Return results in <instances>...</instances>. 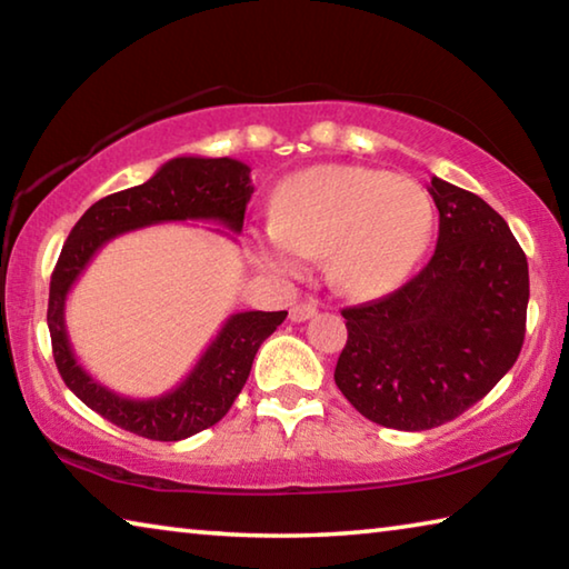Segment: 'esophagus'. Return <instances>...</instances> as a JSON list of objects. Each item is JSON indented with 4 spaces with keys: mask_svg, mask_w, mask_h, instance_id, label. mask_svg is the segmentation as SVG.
<instances>
[{
    "mask_svg": "<svg viewBox=\"0 0 569 569\" xmlns=\"http://www.w3.org/2000/svg\"><path fill=\"white\" fill-rule=\"evenodd\" d=\"M316 313H319V308H316L313 303H296L291 308V313H288V319H291L293 323H303L308 319H313Z\"/></svg>",
    "mask_w": 569,
    "mask_h": 569,
    "instance_id": "obj_1",
    "label": "esophagus"
}]
</instances>
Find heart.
I'll list each match as a JSON object with an SVG mask.
<instances>
[{
	"instance_id": "heart-1",
	"label": "heart",
	"mask_w": 569,
	"mask_h": 569,
	"mask_svg": "<svg viewBox=\"0 0 569 569\" xmlns=\"http://www.w3.org/2000/svg\"><path fill=\"white\" fill-rule=\"evenodd\" d=\"M435 203L417 180L361 166H319L288 178L273 220L253 250L273 273L296 278L326 256V276L346 296H381L407 276L435 233Z\"/></svg>"
}]
</instances>
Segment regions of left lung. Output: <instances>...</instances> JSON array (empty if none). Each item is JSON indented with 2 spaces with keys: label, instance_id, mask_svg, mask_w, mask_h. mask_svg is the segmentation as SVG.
<instances>
[{
  "label": "left lung",
  "instance_id": "8db88e82",
  "mask_svg": "<svg viewBox=\"0 0 569 569\" xmlns=\"http://www.w3.org/2000/svg\"><path fill=\"white\" fill-rule=\"evenodd\" d=\"M439 240L431 261L379 301L343 308L349 341L336 387L366 419L423 431L485 399L525 341V250L475 192L431 178Z\"/></svg>",
  "mask_w": 569,
  "mask_h": 569
}]
</instances>
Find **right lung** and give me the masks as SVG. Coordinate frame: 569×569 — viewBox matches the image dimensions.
Segmentation results:
<instances>
[{
    "label": "right lung",
    "mask_w": 569,
    "mask_h": 569,
    "mask_svg": "<svg viewBox=\"0 0 569 569\" xmlns=\"http://www.w3.org/2000/svg\"><path fill=\"white\" fill-rule=\"evenodd\" d=\"M253 196L250 168L233 158H172L142 186L112 192L77 220L64 240L50 281L47 326L60 377L82 403L132 435L180 441L213 427L233 407L253 366L256 351L283 323L288 311H240L226 323L178 387L150 399L112 391L82 369L64 323V303L77 278L112 238L130 230L182 220H210L230 233L243 230L246 206ZM218 233L226 230L216 228ZM228 236V233H226Z\"/></svg>",
    "instance_id": "right-lung-1"
}]
</instances>
